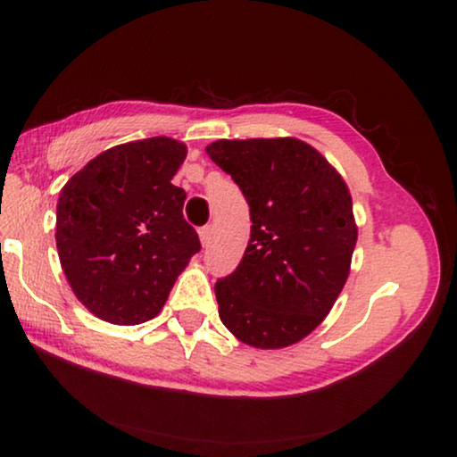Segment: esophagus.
I'll use <instances>...</instances> for the list:
<instances>
[{
  "label": "esophagus",
  "mask_w": 457,
  "mask_h": 457,
  "mask_svg": "<svg viewBox=\"0 0 457 457\" xmlns=\"http://www.w3.org/2000/svg\"><path fill=\"white\" fill-rule=\"evenodd\" d=\"M199 239H202V243H204V247L208 245L210 243V239H212V227L210 224H205V227H202L199 228Z\"/></svg>",
  "instance_id": "34e87169"
}]
</instances>
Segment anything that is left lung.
I'll list each match as a JSON object with an SVG mask.
<instances>
[{"label": "left lung", "instance_id": "obj_1", "mask_svg": "<svg viewBox=\"0 0 457 457\" xmlns=\"http://www.w3.org/2000/svg\"><path fill=\"white\" fill-rule=\"evenodd\" d=\"M205 152L249 204L239 266L216 280L218 314L237 339L278 349L310 335L345 285L358 241L352 195L308 143L220 139Z\"/></svg>", "mask_w": 457, "mask_h": 457}]
</instances>
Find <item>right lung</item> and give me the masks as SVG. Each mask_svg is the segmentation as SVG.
I'll return each mask as SVG.
<instances>
[{
  "label": "right lung",
  "instance_id": "obj_1",
  "mask_svg": "<svg viewBox=\"0 0 457 457\" xmlns=\"http://www.w3.org/2000/svg\"><path fill=\"white\" fill-rule=\"evenodd\" d=\"M187 147L168 137L124 143L64 185L55 243L74 295L112 324H141L164 308L174 280L202 249L170 180Z\"/></svg>",
  "mask_w": 457,
  "mask_h": 457
}]
</instances>
